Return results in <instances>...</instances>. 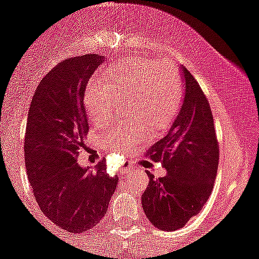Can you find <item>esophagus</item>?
<instances>
[{
	"instance_id": "34e87169",
	"label": "esophagus",
	"mask_w": 259,
	"mask_h": 259,
	"mask_svg": "<svg viewBox=\"0 0 259 259\" xmlns=\"http://www.w3.org/2000/svg\"><path fill=\"white\" fill-rule=\"evenodd\" d=\"M134 170H135L134 166H125V168L123 169V171H124V173H132Z\"/></svg>"
}]
</instances>
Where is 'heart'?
Segmentation results:
<instances>
[{"label":"heart","instance_id":"1","mask_svg":"<svg viewBox=\"0 0 259 259\" xmlns=\"http://www.w3.org/2000/svg\"><path fill=\"white\" fill-rule=\"evenodd\" d=\"M127 99L125 117L100 137L108 147L130 150L149 135V127L161 131L181 109L183 83L173 63L156 58H136L110 66L103 76L89 80L83 104L89 118L97 124L109 120Z\"/></svg>","mask_w":259,"mask_h":259}]
</instances>
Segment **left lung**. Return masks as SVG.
Wrapping results in <instances>:
<instances>
[{
	"instance_id": "8db88e82",
	"label": "left lung",
	"mask_w": 259,
	"mask_h": 259,
	"mask_svg": "<svg viewBox=\"0 0 259 259\" xmlns=\"http://www.w3.org/2000/svg\"><path fill=\"white\" fill-rule=\"evenodd\" d=\"M184 95L170 130L152 145L147 156L168 174L154 179L141 196L150 223L164 231L183 228L210 197L219 165V145L210 104L198 82L182 67Z\"/></svg>"
}]
</instances>
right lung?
I'll return each mask as SVG.
<instances>
[{"label":"right lung","instance_id":"obj_1","mask_svg":"<svg viewBox=\"0 0 259 259\" xmlns=\"http://www.w3.org/2000/svg\"><path fill=\"white\" fill-rule=\"evenodd\" d=\"M104 56L68 58L49 71L35 90L25 132V166L34 197L48 220L68 233L98 225L108 210L118 177L104 160L94 169L78 164L89 132L83 91Z\"/></svg>","mask_w":259,"mask_h":259}]
</instances>
